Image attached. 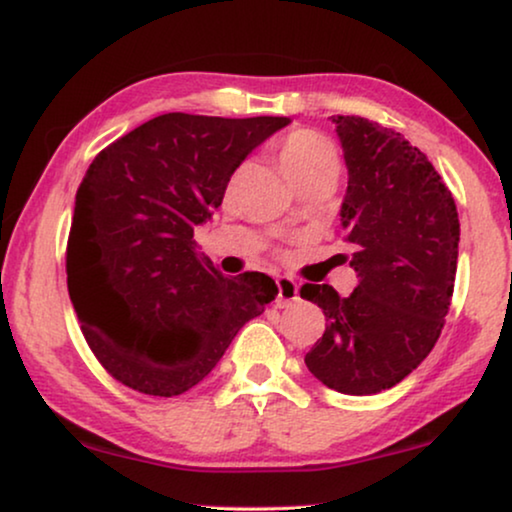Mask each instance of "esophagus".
Here are the masks:
<instances>
[{
  "mask_svg": "<svg viewBox=\"0 0 512 512\" xmlns=\"http://www.w3.org/2000/svg\"><path fill=\"white\" fill-rule=\"evenodd\" d=\"M298 284L293 282L291 277H279L277 279V305L279 307H289L293 303H298Z\"/></svg>",
  "mask_w": 512,
  "mask_h": 512,
  "instance_id": "34e87169",
  "label": "esophagus"
}]
</instances>
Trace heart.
<instances>
[{
	"label": "heart",
	"instance_id": "1",
	"mask_svg": "<svg viewBox=\"0 0 512 512\" xmlns=\"http://www.w3.org/2000/svg\"><path fill=\"white\" fill-rule=\"evenodd\" d=\"M275 158L293 186L305 181H338L340 156L331 139L314 130H293L279 139Z\"/></svg>",
	"mask_w": 512,
	"mask_h": 512
}]
</instances>
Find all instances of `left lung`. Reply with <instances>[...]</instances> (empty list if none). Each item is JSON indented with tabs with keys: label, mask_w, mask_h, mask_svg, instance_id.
Masks as SVG:
<instances>
[{
	"label": "left lung",
	"mask_w": 512,
	"mask_h": 512,
	"mask_svg": "<svg viewBox=\"0 0 512 512\" xmlns=\"http://www.w3.org/2000/svg\"><path fill=\"white\" fill-rule=\"evenodd\" d=\"M349 172L340 209L359 286L340 298L303 284L300 298L326 314L305 363L328 389L368 396L422 363L450 310L459 214L436 167L401 132L361 116H331Z\"/></svg>",
	"instance_id": "1"
}]
</instances>
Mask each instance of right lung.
Returning <instances> with one entry per match:
<instances>
[{
  "label": "right lung",
  "instance_id": "obj_1",
  "mask_svg": "<svg viewBox=\"0 0 512 512\" xmlns=\"http://www.w3.org/2000/svg\"><path fill=\"white\" fill-rule=\"evenodd\" d=\"M282 116L163 114L97 153L76 191L67 289L104 370L149 396L212 373L237 331L277 296L263 272L223 277L198 256L233 172Z\"/></svg>",
  "mask_w": 512,
  "mask_h": 512
}]
</instances>
